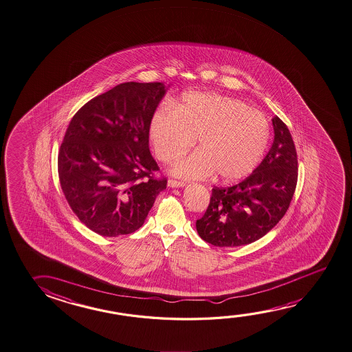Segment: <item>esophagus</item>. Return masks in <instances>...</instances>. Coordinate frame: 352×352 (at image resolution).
<instances>
[{
	"label": "esophagus",
	"instance_id": "obj_1",
	"mask_svg": "<svg viewBox=\"0 0 352 352\" xmlns=\"http://www.w3.org/2000/svg\"><path fill=\"white\" fill-rule=\"evenodd\" d=\"M168 186H170V188H183V186H185V183L184 182L175 180V179H169L168 180Z\"/></svg>",
	"mask_w": 352,
	"mask_h": 352
}]
</instances>
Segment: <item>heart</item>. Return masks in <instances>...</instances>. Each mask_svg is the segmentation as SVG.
Instances as JSON below:
<instances>
[{
    "label": "heart",
    "instance_id": "obj_1",
    "mask_svg": "<svg viewBox=\"0 0 352 352\" xmlns=\"http://www.w3.org/2000/svg\"><path fill=\"white\" fill-rule=\"evenodd\" d=\"M151 139L158 160H178L197 140V148L177 162L172 172L185 179L216 174L222 182L247 177L259 164L270 140V124L259 110L239 99L188 93L163 104L151 120Z\"/></svg>",
    "mask_w": 352,
    "mask_h": 352
}]
</instances>
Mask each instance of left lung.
<instances>
[{"label":"left lung","mask_w":352,"mask_h":352,"mask_svg":"<svg viewBox=\"0 0 352 352\" xmlns=\"http://www.w3.org/2000/svg\"><path fill=\"white\" fill-rule=\"evenodd\" d=\"M274 142L265 158L241 183L212 189L196 231L216 247L255 242L283 219L294 197L298 162L294 140L278 116L272 119Z\"/></svg>","instance_id":"8db88e82"}]
</instances>
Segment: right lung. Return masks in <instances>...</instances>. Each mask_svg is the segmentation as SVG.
<instances>
[{
	"label": "right lung",
	"mask_w": 352,
	"mask_h": 352,
	"mask_svg": "<svg viewBox=\"0 0 352 352\" xmlns=\"http://www.w3.org/2000/svg\"><path fill=\"white\" fill-rule=\"evenodd\" d=\"M161 82H125L76 113L58 157V179L82 223L104 236L138 231L167 188L148 147Z\"/></svg>",
	"instance_id": "1"
}]
</instances>
